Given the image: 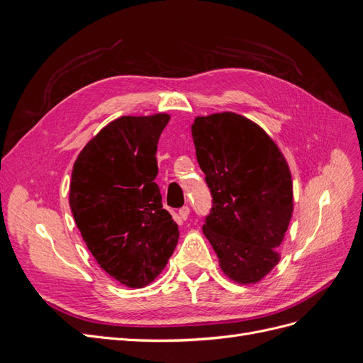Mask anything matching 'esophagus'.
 I'll return each mask as SVG.
<instances>
[{
  "label": "esophagus",
  "mask_w": 363,
  "mask_h": 363,
  "mask_svg": "<svg viewBox=\"0 0 363 363\" xmlns=\"http://www.w3.org/2000/svg\"><path fill=\"white\" fill-rule=\"evenodd\" d=\"M189 213H191V208H189L188 206H184V207H182V208H180V211H179V216H180L182 219H188Z\"/></svg>",
  "instance_id": "esophagus-1"
}]
</instances>
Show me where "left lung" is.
I'll return each instance as SVG.
<instances>
[{
    "label": "left lung",
    "instance_id": "8db88e82",
    "mask_svg": "<svg viewBox=\"0 0 363 363\" xmlns=\"http://www.w3.org/2000/svg\"><path fill=\"white\" fill-rule=\"evenodd\" d=\"M191 131L213 196L204 236L230 280L257 283L279 263L294 212L288 162L267 131L242 115L196 116Z\"/></svg>",
    "mask_w": 363,
    "mask_h": 363
}]
</instances>
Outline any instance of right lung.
Returning a JSON list of instances; mask_svg holds the SVG:
<instances>
[{
  "instance_id": "right-lung-1",
  "label": "right lung",
  "mask_w": 363,
  "mask_h": 363,
  "mask_svg": "<svg viewBox=\"0 0 363 363\" xmlns=\"http://www.w3.org/2000/svg\"><path fill=\"white\" fill-rule=\"evenodd\" d=\"M169 118H116L72 168L69 207L83 240L108 276L135 289L155 281L180 236L155 183L157 142Z\"/></svg>"
}]
</instances>
